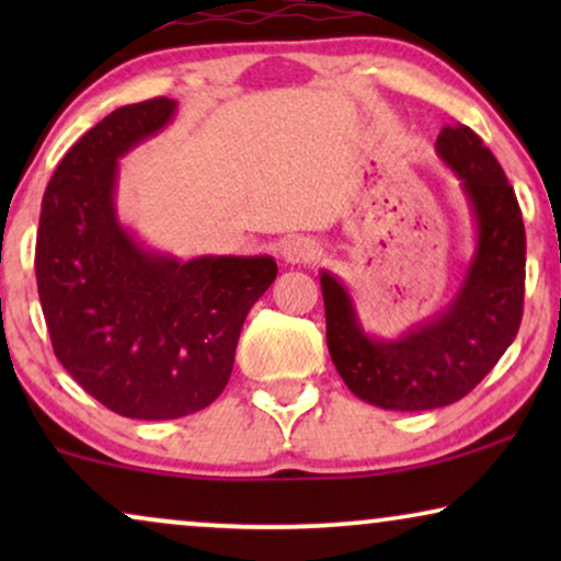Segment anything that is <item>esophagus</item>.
<instances>
[{
	"label": "esophagus",
	"instance_id": "obj_1",
	"mask_svg": "<svg viewBox=\"0 0 561 561\" xmlns=\"http://www.w3.org/2000/svg\"><path fill=\"white\" fill-rule=\"evenodd\" d=\"M280 255L288 265L313 263V260L321 255V248L313 240H309V237H290V240L283 244Z\"/></svg>",
	"mask_w": 561,
	"mask_h": 561
}]
</instances>
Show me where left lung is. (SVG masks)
I'll return each mask as SVG.
<instances>
[{"instance_id": "1", "label": "left lung", "mask_w": 561, "mask_h": 561, "mask_svg": "<svg viewBox=\"0 0 561 561\" xmlns=\"http://www.w3.org/2000/svg\"><path fill=\"white\" fill-rule=\"evenodd\" d=\"M436 156L459 179L474 250L449 304L398 336H375L355 298L321 271L327 347L344 386L386 411H432L465 398L516 340L524 317L526 232L501 163L470 127H444Z\"/></svg>"}]
</instances>
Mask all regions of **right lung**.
<instances>
[{"mask_svg": "<svg viewBox=\"0 0 561 561\" xmlns=\"http://www.w3.org/2000/svg\"><path fill=\"white\" fill-rule=\"evenodd\" d=\"M173 99L114 110L45 188L35 278L53 350L71 378L127 419L165 421L225 390L248 311L271 288V255L181 260L117 214L119 160L175 117Z\"/></svg>", "mask_w": 561, "mask_h": 561, "instance_id": "right-lung-1", "label": "right lung"}]
</instances>
